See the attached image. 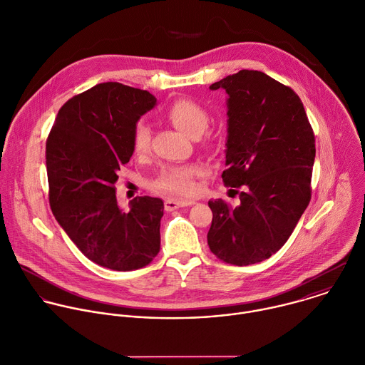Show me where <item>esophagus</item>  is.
Returning a JSON list of instances; mask_svg holds the SVG:
<instances>
[{
  "label": "esophagus",
  "mask_w": 365,
  "mask_h": 365,
  "mask_svg": "<svg viewBox=\"0 0 365 365\" xmlns=\"http://www.w3.org/2000/svg\"><path fill=\"white\" fill-rule=\"evenodd\" d=\"M164 204H165V210H167V211H174V210L181 208V207L192 205V204H195V201H194V200H174V198H167Z\"/></svg>",
  "instance_id": "1"
}]
</instances>
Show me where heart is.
I'll list each match as a JSON object with an SVG mask.
<instances>
[{"label":"heart","instance_id":"b5f03b06","mask_svg":"<svg viewBox=\"0 0 365 365\" xmlns=\"http://www.w3.org/2000/svg\"><path fill=\"white\" fill-rule=\"evenodd\" d=\"M165 118L181 133L191 138L200 137L210 121L207 110L188 98H178L171 103L165 113ZM151 130L144 121H138L133 128L131 145L135 155H144L150 148ZM201 174L198 165H167L164 167L158 177L154 180L153 185L157 190L175 194V195H191L197 191L195 178Z\"/></svg>","mask_w":365,"mask_h":365}]
</instances>
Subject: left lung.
<instances>
[{
	"mask_svg": "<svg viewBox=\"0 0 365 365\" xmlns=\"http://www.w3.org/2000/svg\"><path fill=\"white\" fill-rule=\"evenodd\" d=\"M218 88L228 94L221 177L240 204L208 201L207 240L220 259L242 267L269 258L292 234L311 200L315 140L299 97L269 76L241 70L210 87Z\"/></svg>",
	"mask_w": 365,
	"mask_h": 365,
	"instance_id": "1",
	"label": "left lung"
}]
</instances>
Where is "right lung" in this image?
Wrapping results in <instances>:
<instances>
[{
    "mask_svg": "<svg viewBox=\"0 0 365 365\" xmlns=\"http://www.w3.org/2000/svg\"><path fill=\"white\" fill-rule=\"evenodd\" d=\"M157 98L145 90L103 83L68 100L47 140L46 164L53 214L93 262L133 271L160 251L164 202L137 197L120 208L114 184L133 155V128Z\"/></svg>",
    "mask_w": 365,
    "mask_h": 365,
    "instance_id": "add662e5",
    "label": "right lung"
}]
</instances>
